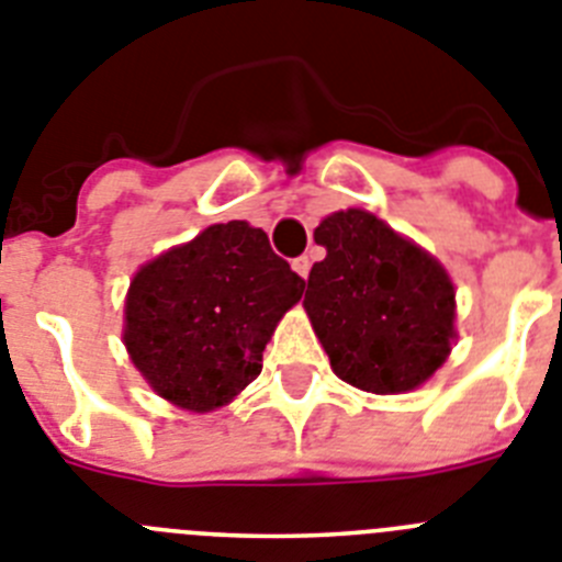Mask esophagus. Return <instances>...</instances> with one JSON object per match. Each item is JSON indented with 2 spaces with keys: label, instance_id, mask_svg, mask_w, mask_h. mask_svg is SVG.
<instances>
[{
  "label": "esophagus",
  "instance_id": "1",
  "mask_svg": "<svg viewBox=\"0 0 562 562\" xmlns=\"http://www.w3.org/2000/svg\"><path fill=\"white\" fill-rule=\"evenodd\" d=\"M291 268H294L296 274H300L302 280H305V277L311 274V257H308V254H302V257H296V260L291 262Z\"/></svg>",
  "mask_w": 562,
  "mask_h": 562
}]
</instances>
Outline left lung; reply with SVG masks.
<instances>
[{
	"label": "left lung",
	"mask_w": 562,
	"mask_h": 562,
	"mask_svg": "<svg viewBox=\"0 0 562 562\" xmlns=\"http://www.w3.org/2000/svg\"><path fill=\"white\" fill-rule=\"evenodd\" d=\"M325 260L311 268L305 311L330 368L368 393H407L456 341V288L441 262L364 209L316 226Z\"/></svg>",
	"instance_id": "left-lung-1"
}]
</instances>
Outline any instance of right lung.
I'll list each match as a JSON object with an SVG mask.
<instances>
[{
	"mask_svg": "<svg viewBox=\"0 0 562 562\" xmlns=\"http://www.w3.org/2000/svg\"><path fill=\"white\" fill-rule=\"evenodd\" d=\"M302 288L262 228L217 223L133 277L126 353L160 398L212 413L260 375L262 350Z\"/></svg>",
	"mask_w": 562,
	"mask_h": 562,
	"instance_id": "right-lung-1",
	"label": "right lung"
}]
</instances>
